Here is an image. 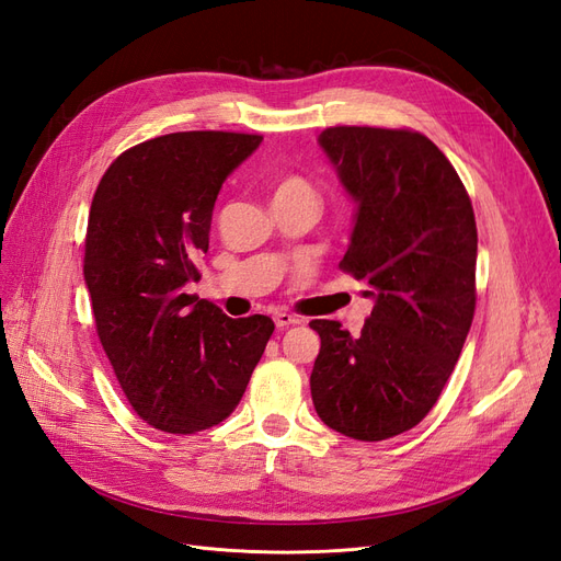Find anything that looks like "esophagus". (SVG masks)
Listing matches in <instances>:
<instances>
[{
  "label": "esophagus",
  "instance_id": "esophagus-1",
  "mask_svg": "<svg viewBox=\"0 0 561 561\" xmlns=\"http://www.w3.org/2000/svg\"><path fill=\"white\" fill-rule=\"evenodd\" d=\"M274 320H276V328H278V330H285V328H290V325H299V322H301L297 316L287 313V311L276 313V316H274Z\"/></svg>",
  "mask_w": 561,
  "mask_h": 561
}]
</instances>
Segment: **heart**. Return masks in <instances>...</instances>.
<instances>
[{"label":"heart","instance_id":"1","mask_svg":"<svg viewBox=\"0 0 561 561\" xmlns=\"http://www.w3.org/2000/svg\"><path fill=\"white\" fill-rule=\"evenodd\" d=\"M283 196H313V190L307 180L290 175V178H283L274 190V198H283Z\"/></svg>","mask_w":561,"mask_h":561}]
</instances>
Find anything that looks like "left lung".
<instances>
[{"instance_id":"left-lung-1","label":"left lung","mask_w":561,"mask_h":561,"mask_svg":"<svg viewBox=\"0 0 561 561\" xmlns=\"http://www.w3.org/2000/svg\"><path fill=\"white\" fill-rule=\"evenodd\" d=\"M318 145L355 203L344 271L375 301L360 336L311 320V398L325 426L379 443L423 421L474 313L478 227L461 178L426 135L334 126Z\"/></svg>"}]
</instances>
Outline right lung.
<instances>
[{
    "mask_svg": "<svg viewBox=\"0 0 561 561\" xmlns=\"http://www.w3.org/2000/svg\"><path fill=\"white\" fill-rule=\"evenodd\" d=\"M262 135L168 133L124 151L100 180L89 215L87 280L100 344L130 407L149 426L190 435L241 402L274 320H233L186 295L208 252L225 180Z\"/></svg>",
    "mask_w": 561,
    "mask_h": 561,
    "instance_id": "right-lung-1",
    "label": "right lung"
}]
</instances>
